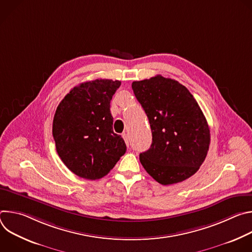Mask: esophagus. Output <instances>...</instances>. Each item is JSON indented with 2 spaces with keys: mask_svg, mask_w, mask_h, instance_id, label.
<instances>
[{
  "mask_svg": "<svg viewBox=\"0 0 252 252\" xmlns=\"http://www.w3.org/2000/svg\"><path fill=\"white\" fill-rule=\"evenodd\" d=\"M123 137H124V139H125L126 143V146L128 147V146H129V140H128V135H127L126 133H123Z\"/></svg>",
  "mask_w": 252,
  "mask_h": 252,
  "instance_id": "obj_1",
  "label": "esophagus"
}]
</instances>
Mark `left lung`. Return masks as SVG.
I'll return each instance as SVG.
<instances>
[{
  "label": "left lung",
  "instance_id": "obj_1",
  "mask_svg": "<svg viewBox=\"0 0 252 252\" xmlns=\"http://www.w3.org/2000/svg\"><path fill=\"white\" fill-rule=\"evenodd\" d=\"M151 124L153 142L139 155L147 172L163 186L186 181L204 161L210 142L206 119L189 91L160 75L133 82Z\"/></svg>",
  "mask_w": 252,
  "mask_h": 252
}]
</instances>
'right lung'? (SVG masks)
<instances>
[{
  "mask_svg": "<svg viewBox=\"0 0 252 252\" xmlns=\"http://www.w3.org/2000/svg\"><path fill=\"white\" fill-rule=\"evenodd\" d=\"M120 81L83 83L57 107L53 136L59 157L80 177L98 179L109 173L126 151L124 138L113 130L111 100Z\"/></svg>",
  "mask_w": 252,
  "mask_h": 252,
  "instance_id": "obj_1",
  "label": "right lung"
}]
</instances>
